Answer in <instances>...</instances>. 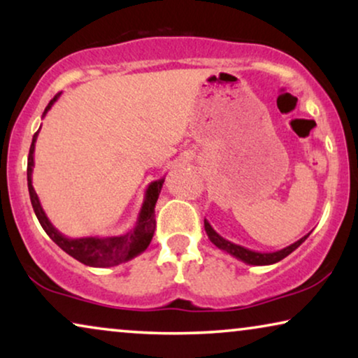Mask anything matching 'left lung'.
<instances>
[{
  "label": "left lung",
  "mask_w": 358,
  "mask_h": 358,
  "mask_svg": "<svg viewBox=\"0 0 358 358\" xmlns=\"http://www.w3.org/2000/svg\"><path fill=\"white\" fill-rule=\"evenodd\" d=\"M203 224H205V231H207V234H208V239L215 244V246H217L218 249H222V251H224V252L231 254L233 257L239 259V261L249 264V266H271V264L282 261V259H285L288 254H292L293 251H295V249L308 238V234H306V236L298 239L296 243L290 244V246L280 249V251L257 252V251H251V249H248V248L239 246V244L228 241V239H224L223 236H220V234L215 231V229L212 228V224H210L207 220H203Z\"/></svg>",
  "instance_id": "1"
}]
</instances>
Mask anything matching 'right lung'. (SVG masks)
Masks as SVG:
<instances>
[{"label": "right lung", "mask_w": 358, "mask_h": 358, "mask_svg": "<svg viewBox=\"0 0 358 358\" xmlns=\"http://www.w3.org/2000/svg\"><path fill=\"white\" fill-rule=\"evenodd\" d=\"M60 97L57 94L53 99L48 102V106L43 110V115L50 107L55 104V101ZM38 131L34 134L31 150H29V158H27V187L29 195H31L32 208L36 212V217L41 222L42 228L45 229V233L52 238V241L60 246L66 254H70L71 257H75L76 261L90 267H112L119 266L122 262L130 261L145 251L150 246L151 239H153L155 228H156V220H155V205L158 202L161 187H163L164 178L153 180L148 185L145 194L143 205H141L138 218H136V224L134 229H130L129 233L120 234V236H110V238H99V236H86V238H68L65 234H62L58 229L50 223V220L47 218L45 212H43L41 200H38L36 190L32 185V168H34V150H36V141H37Z\"/></svg>", "instance_id": "right-lung-1"}]
</instances>
